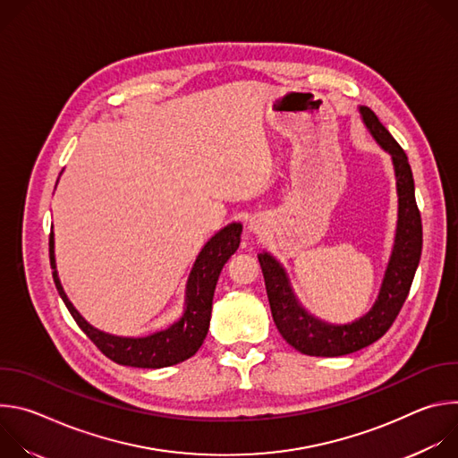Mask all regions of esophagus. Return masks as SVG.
Returning a JSON list of instances; mask_svg holds the SVG:
<instances>
[{
	"label": "esophagus",
	"instance_id": "34e87169",
	"mask_svg": "<svg viewBox=\"0 0 458 458\" xmlns=\"http://www.w3.org/2000/svg\"><path fill=\"white\" fill-rule=\"evenodd\" d=\"M250 230H253V232L259 233V230H263V226H260L259 221H250Z\"/></svg>",
	"mask_w": 458,
	"mask_h": 458
}]
</instances>
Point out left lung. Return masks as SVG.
I'll use <instances>...</instances> for the list:
<instances>
[{"label":"left lung","mask_w":458,"mask_h":458,"mask_svg":"<svg viewBox=\"0 0 458 458\" xmlns=\"http://www.w3.org/2000/svg\"><path fill=\"white\" fill-rule=\"evenodd\" d=\"M359 112L368 132L391 156L399 195L395 244L371 310L348 324L324 322L301 306L279 260L267 251L257 255L277 330L290 346L304 355L339 357L378 341L397 318L410 293L422 253V221L415 201V182L408 156L371 108L359 106Z\"/></svg>","instance_id":"1"}]
</instances>
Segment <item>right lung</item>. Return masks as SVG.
I'll use <instances>...</instances> for the list:
<instances>
[{"mask_svg": "<svg viewBox=\"0 0 458 458\" xmlns=\"http://www.w3.org/2000/svg\"><path fill=\"white\" fill-rule=\"evenodd\" d=\"M242 226L232 223L219 230L201 250L195 259V265L190 272L186 283V308L182 317L168 326L166 330L156 332L147 337H115L105 332L96 330L90 326L80 311L72 306L67 293L63 292L55 272L54 259V233H50V267L55 288L64 306L69 308L71 315L78 322L80 328L87 337L114 362L132 368H165L190 359L198 352L208 334L210 317H212V301L219 274L226 260L237 251L241 242Z\"/></svg>", "mask_w": 458, "mask_h": 458, "instance_id": "add662e5", "label": "right lung"}]
</instances>
